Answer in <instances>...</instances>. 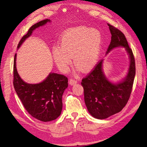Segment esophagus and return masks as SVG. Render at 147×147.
<instances>
[{
    "label": "esophagus",
    "mask_w": 147,
    "mask_h": 147,
    "mask_svg": "<svg viewBox=\"0 0 147 147\" xmlns=\"http://www.w3.org/2000/svg\"><path fill=\"white\" fill-rule=\"evenodd\" d=\"M76 83H77V81L74 79H70V80H69V84L71 86H73Z\"/></svg>",
    "instance_id": "obj_1"
}]
</instances>
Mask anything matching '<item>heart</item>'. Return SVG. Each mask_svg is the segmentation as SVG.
Segmentation results:
<instances>
[{"label":"heart","mask_w":147,"mask_h":147,"mask_svg":"<svg viewBox=\"0 0 147 147\" xmlns=\"http://www.w3.org/2000/svg\"><path fill=\"white\" fill-rule=\"evenodd\" d=\"M102 34L96 29L79 26L65 32L60 39V46L54 47L53 56L62 72H67L74 63L82 71H90L98 60Z\"/></svg>","instance_id":"b5f03b06"}]
</instances>
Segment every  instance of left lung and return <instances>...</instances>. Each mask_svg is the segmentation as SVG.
I'll use <instances>...</instances> for the list:
<instances>
[{
  "label": "left lung",
  "mask_w": 147,
  "mask_h": 147,
  "mask_svg": "<svg viewBox=\"0 0 147 147\" xmlns=\"http://www.w3.org/2000/svg\"><path fill=\"white\" fill-rule=\"evenodd\" d=\"M108 25L111 39L106 54L117 47H124L130 58V66L125 78L114 84L109 82L104 74L103 59H101L82 80L88 110L93 117L98 119L108 118L123 109L130 98L136 75L135 58L124 34L111 24Z\"/></svg>",
  "instance_id": "left-lung-1"
}]
</instances>
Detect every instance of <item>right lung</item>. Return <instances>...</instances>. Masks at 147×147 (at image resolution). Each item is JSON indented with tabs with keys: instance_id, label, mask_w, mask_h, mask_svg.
<instances>
[{
	"instance_id": "obj_1",
	"label": "right lung",
	"mask_w": 147,
	"mask_h": 147,
	"mask_svg": "<svg viewBox=\"0 0 147 147\" xmlns=\"http://www.w3.org/2000/svg\"><path fill=\"white\" fill-rule=\"evenodd\" d=\"M51 22L45 19L34 24L21 38L17 46L19 48L35 29ZM16 56L13 61V86L17 95L29 114L38 120L48 122L55 120L62 110V95L68 87V78L57 73H50L46 79L39 84H28L19 76L16 68Z\"/></svg>"
}]
</instances>
